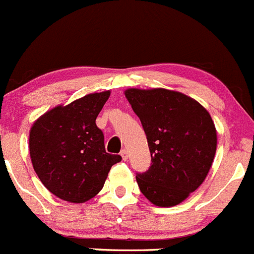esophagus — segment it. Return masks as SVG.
Masks as SVG:
<instances>
[{
	"label": "esophagus",
	"mask_w": 254,
	"mask_h": 254,
	"mask_svg": "<svg viewBox=\"0 0 254 254\" xmlns=\"http://www.w3.org/2000/svg\"><path fill=\"white\" fill-rule=\"evenodd\" d=\"M121 156H122V159H124L125 161L127 160V159H128V151L126 150V149H122V150H121Z\"/></svg>",
	"instance_id": "obj_1"
}]
</instances>
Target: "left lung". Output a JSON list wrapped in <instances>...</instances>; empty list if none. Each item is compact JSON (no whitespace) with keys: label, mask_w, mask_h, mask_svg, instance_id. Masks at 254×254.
Here are the masks:
<instances>
[{"label":"left lung","mask_w":254,"mask_h":254,"mask_svg":"<svg viewBox=\"0 0 254 254\" xmlns=\"http://www.w3.org/2000/svg\"><path fill=\"white\" fill-rule=\"evenodd\" d=\"M148 139L151 165L137 174L140 192L156 206L182 203L205 180L216 151L215 125L197 100L164 88L125 90Z\"/></svg>","instance_id":"1"}]
</instances>
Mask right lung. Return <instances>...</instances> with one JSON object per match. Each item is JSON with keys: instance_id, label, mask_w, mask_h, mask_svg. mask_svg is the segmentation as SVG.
<instances>
[{"instance_id": "add662e5", "label": "right lung", "mask_w": 254, "mask_h": 254, "mask_svg": "<svg viewBox=\"0 0 254 254\" xmlns=\"http://www.w3.org/2000/svg\"><path fill=\"white\" fill-rule=\"evenodd\" d=\"M110 90L91 93L41 115L29 133V153L46 188L69 203L95 197L120 155L106 153L104 134L95 124Z\"/></svg>"}]
</instances>
